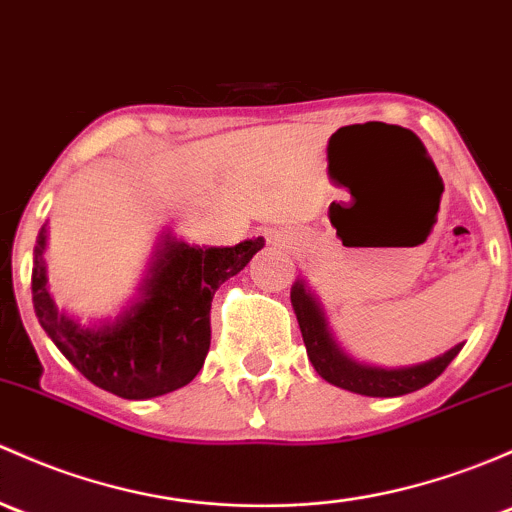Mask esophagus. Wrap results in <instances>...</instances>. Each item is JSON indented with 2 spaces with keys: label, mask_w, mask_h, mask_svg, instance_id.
Listing matches in <instances>:
<instances>
[{
  "label": "esophagus",
  "mask_w": 512,
  "mask_h": 512,
  "mask_svg": "<svg viewBox=\"0 0 512 512\" xmlns=\"http://www.w3.org/2000/svg\"><path fill=\"white\" fill-rule=\"evenodd\" d=\"M270 240L274 242V245H287V235H282V233H272L270 235Z\"/></svg>",
  "instance_id": "34e87169"
}]
</instances>
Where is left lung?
Listing matches in <instances>:
<instances>
[{
	"label": "left lung",
	"mask_w": 512,
	"mask_h": 512,
	"mask_svg": "<svg viewBox=\"0 0 512 512\" xmlns=\"http://www.w3.org/2000/svg\"><path fill=\"white\" fill-rule=\"evenodd\" d=\"M292 306L294 314H297L301 336H304L306 355H309L316 373L326 383L365 397H400L407 395V392L422 390L424 385L437 380L446 370V365L464 348V343H459V346L427 360V363L407 365V368H380V365L353 360L351 355L341 351L336 338L328 331L324 309H321L314 294L306 289L304 279L294 282Z\"/></svg>",
	"instance_id": "obj_1"
}]
</instances>
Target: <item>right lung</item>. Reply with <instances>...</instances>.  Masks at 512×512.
<instances>
[{
    "label": "right lung",
    "instance_id": "add662e5",
    "mask_svg": "<svg viewBox=\"0 0 512 512\" xmlns=\"http://www.w3.org/2000/svg\"><path fill=\"white\" fill-rule=\"evenodd\" d=\"M265 238L235 247H201L164 235L142 284V297L117 319L83 326L56 309L46 287V228L34 247L31 294L43 331L102 390L125 400H149L191 383L211 348V301Z\"/></svg>",
    "mask_w": 512,
    "mask_h": 512
}]
</instances>
